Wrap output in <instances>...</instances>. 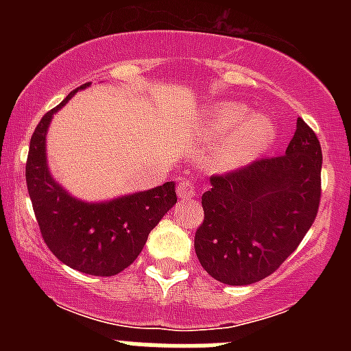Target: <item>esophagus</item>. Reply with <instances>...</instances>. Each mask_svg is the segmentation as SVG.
Listing matches in <instances>:
<instances>
[{"label":"esophagus","instance_id":"34e87169","mask_svg":"<svg viewBox=\"0 0 351 351\" xmlns=\"http://www.w3.org/2000/svg\"><path fill=\"white\" fill-rule=\"evenodd\" d=\"M195 195V186L190 181H181L178 184V197L181 200H190Z\"/></svg>","mask_w":351,"mask_h":351}]
</instances>
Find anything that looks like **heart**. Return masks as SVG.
Masks as SVG:
<instances>
[{"label":"heart","instance_id":"heart-1","mask_svg":"<svg viewBox=\"0 0 351 351\" xmlns=\"http://www.w3.org/2000/svg\"><path fill=\"white\" fill-rule=\"evenodd\" d=\"M204 133L209 141H219L214 163L225 170L258 158L276 138V128L267 116L247 114V108L237 101L214 104L204 121Z\"/></svg>","mask_w":351,"mask_h":351}]
</instances>
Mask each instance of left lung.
<instances>
[{"label": "left lung", "instance_id": "1", "mask_svg": "<svg viewBox=\"0 0 351 351\" xmlns=\"http://www.w3.org/2000/svg\"><path fill=\"white\" fill-rule=\"evenodd\" d=\"M322 147L302 119L283 156L210 178L204 223L195 234L198 262L232 287L267 278L295 251L320 204Z\"/></svg>", "mask_w": 351, "mask_h": 351}]
</instances>
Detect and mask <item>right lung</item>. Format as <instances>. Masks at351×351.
I'll use <instances>...</instances> for the list:
<instances>
[{
    "instance_id": "add662e5",
    "label": "right lung",
    "mask_w": 351,
    "mask_h": 351,
    "mask_svg": "<svg viewBox=\"0 0 351 351\" xmlns=\"http://www.w3.org/2000/svg\"><path fill=\"white\" fill-rule=\"evenodd\" d=\"M84 84L42 117L29 142L26 182L42 237L58 260L91 276H114L132 265L149 232L176 206L173 182L110 200L88 202L56 181L47 163V132L54 114Z\"/></svg>"
}]
</instances>
